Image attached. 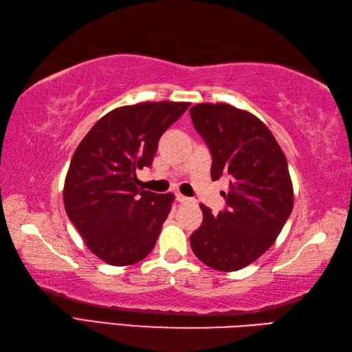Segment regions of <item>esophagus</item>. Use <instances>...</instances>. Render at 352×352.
<instances>
[{
	"label": "esophagus",
	"instance_id": "obj_1",
	"mask_svg": "<svg viewBox=\"0 0 352 352\" xmlns=\"http://www.w3.org/2000/svg\"><path fill=\"white\" fill-rule=\"evenodd\" d=\"M175 197H177V201H178V203H182V204H188V203H195V201H193L192 198H188V197H184V195H182V193H175Z\"/></svg>",
	"mask_w": 352,
	"mask_h": 352
}]
</instances>
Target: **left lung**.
<instances>
[{
    "mask_svg": "<svg viewBox=\"0 0 352 352\" xmlns=\"http://www.w3.org/2000/svg\"><path fill=\"white\" fill-rule=\"evenodd\" d=\"M192 122L212 154V178L227 177L226 208L204 219L192 233L190 246L216 271H239L257 260L294 208L287 160L267 126L248 111L230 104H197Z\"/></svg>",
    "mask_w": 352,
    "mask_h": 352,
    "instance_id": "1",
    "label": "left lung"
}]
</instances>
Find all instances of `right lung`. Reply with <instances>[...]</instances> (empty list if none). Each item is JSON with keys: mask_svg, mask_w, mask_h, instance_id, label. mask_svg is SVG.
I'll list each match as a JSON object with an SVG mask.
<instances>
[{"mask_svg": "<svg viewBox=\"0 0 352 352\" xmlns=\"http://www.w3.org/2000/svg\"><path fill=\"white\" fill-rule=\"evenodd\" d=\"M189 106L163 101L111 110L74 153L65 210L87 248L106 263L133 265L153 251L174 195L139 189L136 170L151 166L162 134Z\"/></svg>", "mask_w": 352, "mask_h": 352, "instance_id": "1", "label": "right lung"}]
</instances>
